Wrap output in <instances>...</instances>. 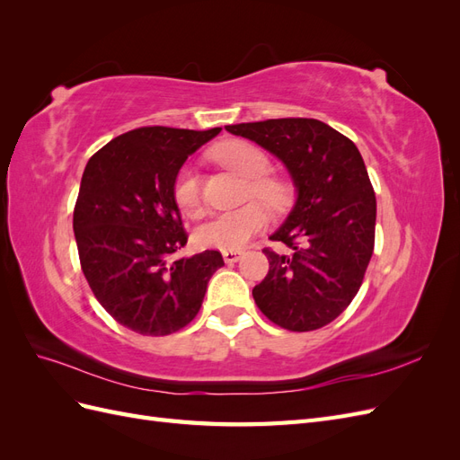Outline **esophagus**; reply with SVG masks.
<instances>
[{"mask_svg": "<svg viewBox=\"0 0 460 460\" xmlns=\"http://www.w3.org/2000/svg\"><path fill=\"white\" fill-rule=\"evenodd\" d=\"M222 257H225V261L228 264H232V262L242 259V252H238V249H225V252H222Z\"/></svg>", "mask_w": 460, "mask_h": 460, "instance_id": "1", "label": "esophagus"}]
</instances>
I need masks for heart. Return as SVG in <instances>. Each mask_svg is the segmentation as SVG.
<instances>
[{"instance_id": "1", "label": "heart", "mask_w": 460, "mask_h": 460, "mask_svg": "<svg viewBox=\"0 0 460 460\" xmlns=\"http://www.w3.org/2000/svg\"><path fill=\"white\" fill-rule=\"evenodd\" d=\"M220 163L238 171L249 178L245 198H259L274 208H282L291 199V188L286 180L278 176H267L270 159L261 147L249 142H228L215 149ZM172 199L176 207L190 218L203 215V201L199 190V178L188 166L176 174L172 186ZM270 215L267 207L259 201H252L234 211L217 215L198 230V240L207 247L217 249H242L255 234L267 228Z\"/></svg>"}]
</instances>
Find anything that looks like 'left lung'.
Returning <instances> with one entry per match:
<instances>
[{"label": "left lung", "instance_id": "left-lung-1", "mask_svg": "<svg viewBox=\"0 0 460 460\" xmlns=\"http://www.w3.org/2000/svg\"><path fill=\"white\" fill-rule=\"evenodd\" d=\"M288 166L297 203L270 235L291 252L264 247L269 274L253 299L270 323L313 332L336 320L363 284L374 252L376 196L349 137L316 119H269L226 127Z\"/></svg>", "mask_w": 460, "mask_h": 460}]
</instances>
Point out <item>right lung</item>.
Masks as SVG:
<instances>
[{
    "instance_id": "1",
    "label": "right lung",
    "mask_w": 460,
    "mask_h": 460,
    "mask_svg": "<svg viewBox=\"0 0 460 460\" xmlns=\"http://www.w3.org/2000/svg\"><path fill=\"white\" fill-rule=\"evenodd\" d=\"M218 132L136 128L95 151L82 174L73 215L82 272L102 307L142 336L188 326L225 264L215 249L178 257L188 232L172 199L180 166Z\"/></svg>"
}]
</instances>
